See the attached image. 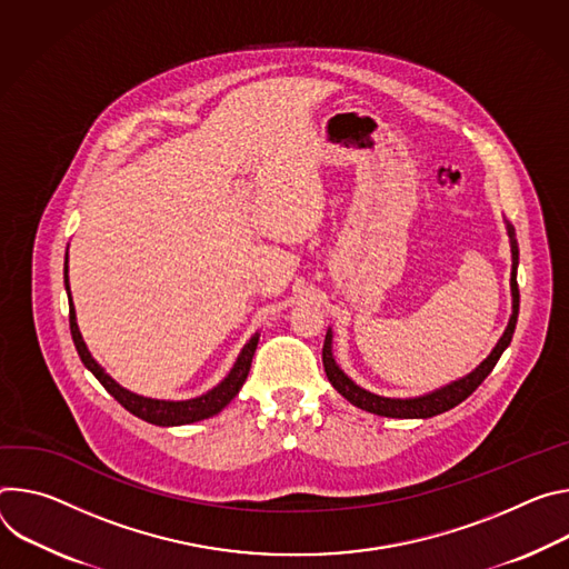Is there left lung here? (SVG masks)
<instances>
[{
    "mask_svg": "<svg viewBox=\"0 0 569 569\" xmlns=\"http://www.w3.org/2000/svg\"><path fill=\"white\" fill-rule=\"evenodd\" d=\"M507 223V234H509V243H511V319L507 330L499 337V341L495 343V348L490 350V355L468 375L459 377V380L433 389L429 393L422 396H413V398H385L370 393L366 389H361L357 382H352L350 377L339 368L335 352H332V328H328L326 335V343H323V366H326V375L330 385L355 407L375 413V416H387V418H431L443 411L455 409L457 405H461L468 396L475 393V389L486 380L490 375V370L495 368V363L499 361L501 352L509 348L513 332H516V323H518V311H520V291H518V264H520V250H518V239H516V228L503 219Z\"/></svg>",
    "mask_w": 569,
    "mask_h": 569,
    "instance_id": "left-lung-1",
    "label": "left lung"
}]
</instances>
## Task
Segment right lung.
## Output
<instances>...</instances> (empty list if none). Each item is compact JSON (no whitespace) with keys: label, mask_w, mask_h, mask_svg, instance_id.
Segmentation results:
<instances>
[{"label":"right lung","mask_w":569,"mask_h":569,"mask_svg":"<svg viewBox=\"0 0 569 569\" xmlns=\"http://www.w3.org/2000/svg\"><path fill=\"white\" fill-rule=\"evenodd\" d=\"M68 271H70V267H68V256H66V269H62V278H66V291H68V298H70V332H72L77 352H79L83 366L97 377V380L101 382V387L126 411H131L133 416L147 420L151 425H158V427H178V425L199 422V420L217 416L239 393V389L243 387L246 377H248L252 355H256V348H258V341H260V332L252 335L250 341L241 348L237 361L232 363L230 372L223 377V380L214 389H210L208 393H203L199 398H189V400H158V398H144V396H138V393H133L129 389H123L119 382H114L112 377L97 363V359L90 355V350H88V346H86V341L81 337V330H79V323H77V309H74L72 293H70V276H68Z\"/></svg>","instance_id":"add662e5"}]
</instances>
